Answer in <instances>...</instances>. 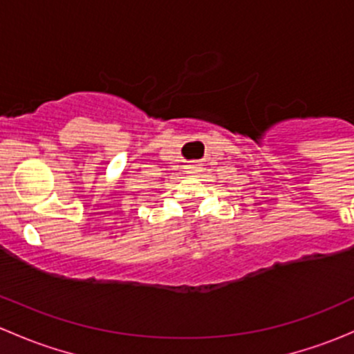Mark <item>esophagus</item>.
I'll list each match as a JSON object with an SVG mask.
<instances>
[{
    "mask_svg": "<svg viewBox=\"0 0 354 354\" xmlns=\"http://www.w3.org/2000/svg\"><path fill=\"white\" fill-rule=\"evenodd\" d=\"M188 174H200V171L203 169L202 166H200V164H188Z\"/></svg>",
    "mask_w": 354,
    "mask_h": 354,
    "instance_id": "esophagus-1",
    "label": "esophagus"
}]
</instances>
